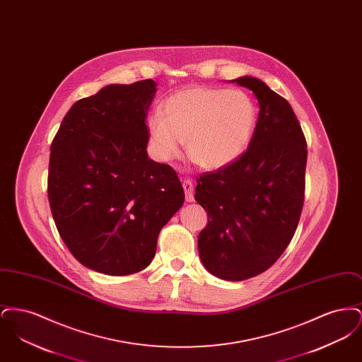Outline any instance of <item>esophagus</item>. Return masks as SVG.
Wrapping results in <instances>:
<instances>
[{
  "label": "esophagus",
  "mask_w": 362,
  "mask_h": 362,
  "mask_svg": "<svg viewBox=\"0 0 362 362\" xmlns=\"http://www.w3.org/2000/svg\"><path fill=\"white\" fill-rule=\"evenodd\" d=\"M183 189H185V192H186V201L187 202H192L194 201V185L191 183V180L186 179L183 182Z\"/></svg>",
  "instance_id": "34e87169"
}]
</instances>
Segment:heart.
Wrapping results in <instances>:
<instances>
[{"label":"heart","mask_w":362,"mask_h":362,"mask_svg":"<svg viewBox=\"0 0 362 362\" xmlns=\"http://www.w3.org/2000/svg\"><path fill=\"white\" fill-rule=\"evenodd\" d=\"M258 107L243 90L197 86L177 92L146 119L152 148L161 160L179 155L186 141L189 158L207 171L221 170L250 146Z\"/></svg>","instance_id":"b5f03b06"}]
</instances>
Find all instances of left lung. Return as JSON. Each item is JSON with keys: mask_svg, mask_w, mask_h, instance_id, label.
<instances>
[{"mask_svg": "<svg viewBox=\"0 0 362 362\" xmlns=\"http://www.w3.org/2000/svg\"><path fill=\"white\" fill-rule=\"evenodd\" d=\"M258 99L257 129L230 165L197 177L195 201L206 210L198 252L207 272L243 281L282 255L304 205L307 141L292 105L255 77L233 80Z\"/></svg>", "mask_w": 362, "mask_h": 362, "instance_id": "obj_1", "label": "left lung"}]
</instances>
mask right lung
Masks as SVG:
<instances>
[{
    "mask_svg": "<svg viewBox=\"0 0 362 362\" xmlns=\"http://www.w3.org/2000/svg\"><path fill=\"white\" fill-rule=\"evenodd\" d=\"M153 80L111 84L70 107L52 142L47 192L71 255L107 276L148 267L185 202L176 173L148 157Z\"/></svg>",
    "mask_w": 362,
    "mask_h": 362,
    "instance_id": "1",
    "label": "right lung"
}]
</instances>
